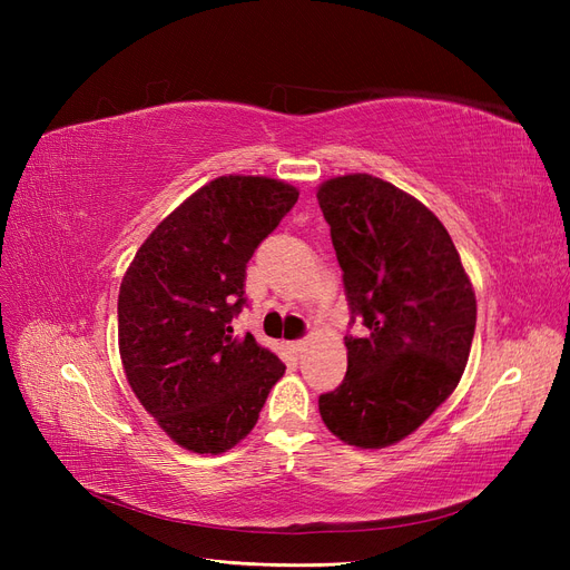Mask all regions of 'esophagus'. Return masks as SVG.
I'll list each match as a JSON object with an SVG mask.
<instances>
[{
  "label": "esophagus",
  "instance_id": "esophagus-1",
  "mask_svg": "<svg viewBox=\"0 0 570 570\" xmlns=\"http://www.w3.org/2000/svg\"><path fill=\"white\" fill-rule=\"evenodd\" d=\"M306 344H308L306 340H295V342H292V344H289V347H292V350H295V352L299 354V352H304V350H306Z\"/></svg>",
  "mask_w": 570,
  "mask_h": 570
}]
</instances>
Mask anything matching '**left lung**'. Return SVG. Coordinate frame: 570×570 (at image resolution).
Returning a JSON list of instances; mask_svg holds the SVG:
<instances>
[{
	"mask_svg": "<svg viewBox=\"0 0 570 570\" xmlns=\"http://www.w3.org/2000/svg\"><path fill=\"white\" fill-rule=\"evenodd\" d=\"M344 292L366 335L344 337L347 375L321 394L327 430L358 450L409 438L469 364L475 292L450 233L423 202L368 174L318 185Z\"/></svg>",
	"mask_w": 570,
	"mask_h": 570,
	"instance_id": "obj_1",
	"label": "left lung"
}]
</instances>
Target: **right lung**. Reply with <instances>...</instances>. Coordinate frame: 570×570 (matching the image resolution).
Here are the masks:
<instances>
[{
	"label": "right lung",
	"instance_id": "add662e5",
	"mask_svg": "<svg viewBox=\"0 0 570 570\" xmlns=\"http://www.w3.org/2000/svg\"><path fill=\"white\" fill-rule=\"evenodd\" d=\"M299 189L266 176H220L145 239L118 292V352L137 400L195 454H223L252 433L285 364L233 335L254 249Z\"/></svg>",
	"mask_w": 570,
	"mask_h": 570
}]
</instances>
